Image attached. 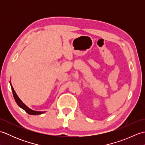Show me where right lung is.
Segmentation results:
<instances>
[{"label": "right lung", "instance_id": "add662e5", "mask_svg": "<svg viewBox=\"0 0 145 145\" xmlns=\"http://www.w3.org/2000/svg\"><path fill=\"white\" fill-rule=\"evenodd\" d=\"M10 86H11V88H12V93H13V96H14V99L15 100V101H16V103H17V105L18 106H19V107H20L21 108H22L23 110H24L25 111V112L29 114V115H41V114H43L45 112H39V111H35V110H33L32 109L29 108L26 106L25 104H24L22 101L19 97H18V95H17L16 92L15 91L14 89L13 88V87H12V85L11 84V82H10Z\"/></svg>", "mask_w": 145, "mask_h": 145}]
</instances>
